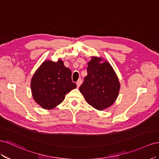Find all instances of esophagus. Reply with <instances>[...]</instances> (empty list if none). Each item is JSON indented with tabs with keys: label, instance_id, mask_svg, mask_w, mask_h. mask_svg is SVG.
Returning <instances> with one entry per match:
<instances>
[{
	"label": "esophagus",
	"instance_id": "esophagus-1",
	"mask_svg": "<svg viewBox=\"0 0 159 159\" xmlns=\"http://www.w3.org/2000/svg\"><path fill=\"white\" fill-rule=\"evenodd\" d=\"M81 83H82V80H81L80 79H79L78 80H77V82H76V86H77V88H79L80 86V84H81Z\"/></svg>",
	"mask_w": 159,
	"mask_h": 159
}]
</instances>
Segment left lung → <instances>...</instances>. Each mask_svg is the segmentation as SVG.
Here are the masks:
<instances>
[{
  "mask_svg": "<svg viewBox=\"0 0 159 159\" xmlns=\"http://www.w3.org/2000/svg\"><path fill=\"white\" fill-rule=\"evenodd\" d=\"M102 61L101 57H92L87 64V75L79 88L87 102L98 111L106 109L115 102L120 87L109 62Z\"/></svg>",
  "mask_w": 159,
  "mask_h": 159,
  "instance_id": "8db88e82",
  "label": "left lung"
}]
</instances>
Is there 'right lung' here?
<instances>
[{"mask_svg": "<svg viewBox=\"0 0 159 159\" xmlns=\"http://www.w3.org/2000/svg\"><path fill=\"white\" fill-rule=\"evenodd\" d=\"M71 75V70L65 66L62 60L44 61L31 79V91L35 102L44 109L55 108L68 93L76 87Z\"/></svg>", "mask_w": 159, "mask_h": 159, "instance_id": "add662e5", "label": "right lung"}]
</instances>
